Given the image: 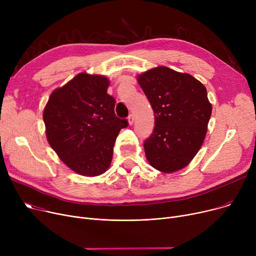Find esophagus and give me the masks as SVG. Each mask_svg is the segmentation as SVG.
<instances>
[{"instance_id": "34e87169", "label": "esophagus", "mask_w": 256, "mask_h": 256, "mask_svg": "<svg viewBox=\"0 0 256 256\" xmlns=\"http://www.w3.org/2000/svg\"><path fill=\"white\" fill-rule=\"evenodd\" d=\"M128 124L132 126L134 124V121H135V116H134V114H130L128 117Z\"/></svg>"}]
</instances>
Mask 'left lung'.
Wrapping results in <instances>:
<instances>
[{
	"label": "left lung",
	"instance_id": "left-lung-1",
	"mask_svg": "<svg viewBox=\"0 0 256 256\" xmlns=\"http://www.w3.org/2000/svg\"><path fill=\"white\" fill-rule=\"evenodd\" d=\"M154 112V128L144 142L156 170L171 173L190 164L202 145L212 115L204 85L189 74L158 66L137 76Z\"/></svg>",
	"mask_w": 256,
	"mask_h": 256
}]
</instances>
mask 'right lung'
Instances as JSON below:
<instances>
[{
  "label": "right lung",
  "mask_w": 256,
  "mask_h": 256,
  "mask_svg": "<svg viewBox=\"0 0 256 256\" xmlns=\"http://www.w3.org/2000/svg\"><path fill=\"white\" fill-rule=\"evenodd\" d=\"M104 76L80 72L54 90L44 110L46 135L62 162L84 176H98L110 167L115 140L126 119L114 112Z\"/></svg>",
  "instance_id": "right-lung-1"
}]
</instances>
